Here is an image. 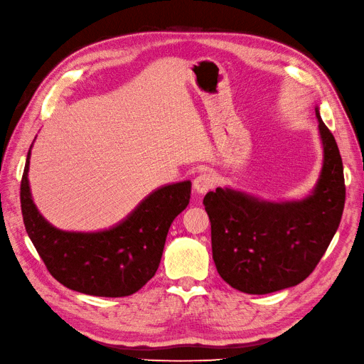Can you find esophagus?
<instances>
[{
	"instance_id": "esophagus-1",
	"label": "esophagus",
	"mask_w": 364,
	"mask_h": 364,
	"mask_svg": "<svg viewBox=\"0 0 364 364\" xmlns=\"http://www.w3.org/2000/svg\"><path fill=\"white\" fill-rule=\"evenodd\" d=\"M215 185V181H214V176L211 173H200L197 178L194 179L193 182V186H194V191L197 194H205L208 193L209 190H213Z\"/></svg>"
}]
</instances>
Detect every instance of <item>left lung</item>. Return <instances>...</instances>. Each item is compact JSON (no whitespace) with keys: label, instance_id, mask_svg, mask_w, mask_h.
<instances>
[{"label":"left lung","instance_id":"1","mask_svg":"<svg viewBox=\"0 0 364 364\" xmlns=\"http://www.w3.org/2000/svg\"><path fill=\"white\" fill-rule=\"evenodd\" d=\"M316 118L323 159L310 194L274 202L223 186L205 196L213 259L235 290L267 294L301 284L337 232L346 194L343 164L318 106Z\"/></svg>","mask_w":364,"mask_h":364}]
</instances>
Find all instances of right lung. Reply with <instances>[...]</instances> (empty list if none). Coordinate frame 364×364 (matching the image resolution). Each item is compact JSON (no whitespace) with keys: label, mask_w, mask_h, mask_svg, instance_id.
<instances>
[{"label":"right lung","mask_w":364,"mask_h":364,"mask_svg":"<svg viewBox=\"0 0 364 364\" xmlns=\"http://www.w3.org/2000/svg\"><path fill=\"white\" fill-rule=\"evenodd\" d=\"M31 147L21 182V209L27 234L51 277L70 290L103 297H123L144 287L159 267L173 220L190 203L191 182L151 191L109 229L63 230L53 226L33 202L28 182Z\"/></svg>","instance_id":"add662e5"}]
</instances>
